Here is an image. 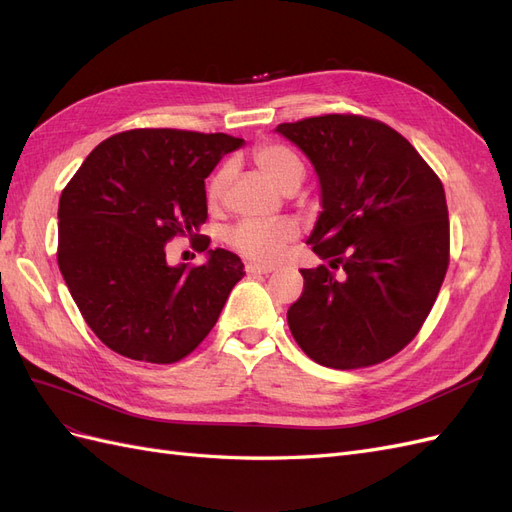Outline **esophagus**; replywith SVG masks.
<instances>
[{
	"label": "esophagus",
	"instance_id": "esophagus-1",
	"mask_svg": "<svg viewBox=\"0 0 512 512\" xmlns=\"http://www.w3.org/2000/svg\"><path fill=\"white\" fill-rule=\"evenodd\" d=\"M274 268L272 266H261V263H246V274L249 276H263V274H270Z\"/></svg>",
	"mask_w": 512,
	"mask_h": 512
}]
</instances>
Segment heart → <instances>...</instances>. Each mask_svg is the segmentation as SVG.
Listing matches in <instances>:
<instances>
[{
  "label": "heart",
  "mask_w": 512,
  "mask_h": 512,
  "mask_svg": "<svg viewBox=\"0 0 512 512\" xmlns=\"http://www.w3.org/2000/svg\"><path fill=\"white\" fill-rule=\"evenodd\" d=\"M253 161L283 191H295L306 176L300 155L283 144H259L253 151ZM229 180H232V166L229 163H223L210 174L206 183V204L210 210L221 208ZM295 238H298V225L289 219L240 221L232 229H227L225 234L227 244L236 253L259 263L276 261Z\"/></svg>",
  "instance_id": "heart-1"
}]
</instances>
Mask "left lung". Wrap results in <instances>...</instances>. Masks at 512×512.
<instances>
[{
    "mask_svg": "<svg viewBox=\"0 0 512 512\" xmlns=\"http://www.w3.org/2000/svg\"><path fill=\"white\" fill-rule=\"evenodd\" d=\"M276 131L319 174L323 212L308 242L329 261L300 270L291 334L325 368L381 364L419 334L449 268L440 178L402 134L361 114H321Z\"/></svg>",
    "mask_w": 512,
    "mask_h": 512,
    "instance_id": "left-lung-1",
    "label": "left lung"
}]
</instances>
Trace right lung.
Listing matches in <instances>:
<instances>
[{"mask_svg":"<svg viewBox=\"0 0 512 512\" xmlns=\"http://www.w3.org/2000/svg\"><path fill=\"white\" fill-rule=\"evenodd\" d=\"M240 138L144 127L97 144L59 200L57 261L82 319L108 349L148 364L193 353L244 276L238 255L210 251L202 266H168L166 244L200 234L204 178Z\"/></svg>","mask_w":512,"mask_h":512,"instance_id":"right-lung-1","label":"right lung"}]
</instances>
